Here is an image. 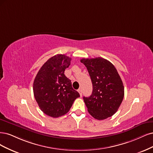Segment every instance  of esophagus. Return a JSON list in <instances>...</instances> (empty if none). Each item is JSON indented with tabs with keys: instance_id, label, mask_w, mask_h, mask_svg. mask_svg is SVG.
I'll return each instance as SVG.
<instances>
[{
	"instance_id": "1",
	"label": "esophagus",
	"mask_w": 153,
	"mask_h": 153,
	"mask_svg": "<svg viewBox=\"0 0 153 153\" xmlns=\"http://www.w3.org/2000/svg\"><path fill=\"white\" fill-rule=\"evenodd\" d=\"M77 91L79 92V95H80L81 96H82V90L81 89V88H79V89H78V90H77Z\"/></svg>"
}]
</instances>
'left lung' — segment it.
<instances>
[{
    "label": "left lung",
    "instance_id": "1",
    "mask_svg": "<svg viewBox=\"0 0 153 153\" xmlns=\"http://www.w3.org/2000/svg\"><path fill=\"white\" fill-rule=\"evenodd\" d=\"M93 85L89 97H83L90 114L98 120L114 115L124 97V86L114 65L105 59L82 58Z\"/></svg>",
    "mask_w": 153,
    "mask_h": 153
}]
</instances>
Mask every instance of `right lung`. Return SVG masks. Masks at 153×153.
I'll return each instance as SVG.
<instances>
[{"instance_id":"1","label":"right lung","mask_w":153,"mask_h":153,"mask_svg":"<svg viewBox=\"0 0 153 153\" xmlns=\"http://www.w3.org/2000/svg\"><path fill=\"white\" fill-rule=\"evenodd\" d=\"M71 58L65 55L53 56L44 64L33 81L34 97L46 115L58 117L69 111L79 93L73 89L71 81L64 72Z\"/></svg>"}]
</instances>
